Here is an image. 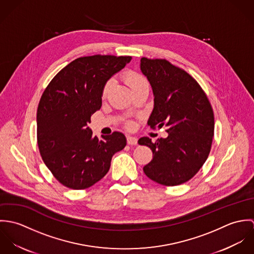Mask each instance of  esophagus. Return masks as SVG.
<instances>
[{
    "instance_id": "34e87169",
    "label": "esophagus",
    "mask_w": 254,
    "mask_h": 254,
    "mask_svg": "<svg viewBox=\"0 0 254 254\" xmlns=\"http://www.w3.org/2000/svg\"><path fill=\"white\" fill-rule=\"evenodd\" d=\"M137 143H138V139L136 137L127 136V144L128 145H137Z\"/></svg>"
}]
</instances>
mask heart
Instances as JSON below:
<instances>
[{"mask_svg":"<svg viewBox=\"0 0 254 254\" xmlns=\"http://www.w3.org/2000/svg\"><path fill=\"white\" fill-rule=\"evenodd\" d=\"M123 80L130 87V89L133 92L137 91L138 89H140L144 86L148 85L147 80L145 79L143 75H141L139 73L134 72V71H127V72L124 73L123 74ZM112 85H113V80L112 79H109L106 82V84L104 85L103 90H102V97L103 98H106L109 95V91H110ZM127 126L131 127L132 123L128 122Z\"/></svg>","mask_w":254,"mask_h":254,"instance_id":"obj_1","label":"heart"}]
</instances>
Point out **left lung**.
Instances as JSON below:
<instances>
[{"label":"left lung","instance_id":"1","mask_svg":"<svg viewBox=\"0 0 254 254\" xmlns=\"http://www.w3.org/2000/svg\"><path fill=\"white\" fill-rule=\"evenodd\" d=\"M141 70L154 96L147 124L152 129L165 125L168 133L155 143L147 137L138 141L152 151V159L143 170L160 185H181L191 179L208 157L214 136L213 109L199 84L168 61L142 58Z\"/></svg>","mask_w":254,"mask_h":254}]
</instances>
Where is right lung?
Listing matches in <instances>:
<instances>
[{
	"instance_id": "add662e5",
	"label": "right lung",
	"mask_w": 254,
	"mask_h": 254,
	"mask_svg": "<svg viewBox=\"0 0 254 254\" xmlns=\"http://www.w3.org/2000/svg\"><path fill=\"white\" fill-rule=\"evenodd\" d=\"M131 57L95 55L78 58L45 89L37 109L40 154L55 178L73 190L87 189L109 172L113 154L123 149L121 132L99 140L88 127L102 107V90Z\"/></svg>"
}]
</instances>
